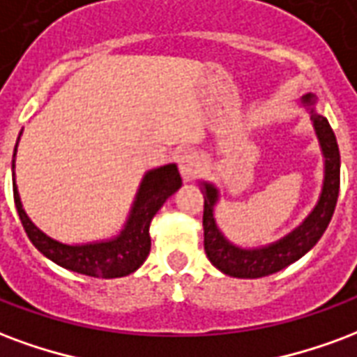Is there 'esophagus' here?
Returning a JSON list of instances; mask_svg holds the SVG:
<instances>
[{
	"label": "esophagus",
	"instance_id": "1",
	"mask_svg": "<svg viewBox=\"0 0 357 357\" xmlns=\"http://www.w3.org/2000/svg\"><path fill=\"white\" fill-rule=\"evenodd\" d=\"M178 168L179 174L183 176L185 181H189L191 178H195L197 174H199V158L195 157L192 153H181L178 157Z\"/></svg>",
	"mask_w": 357,
	"mask_h": 357
}]
</instances>
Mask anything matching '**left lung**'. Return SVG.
<instances>
[{"label": "left lung", "instance_id": "8db88e82", "mask_svg": "<svg viewBox=\"0 0 357 357\" xmlns=\"http://www.w3.org/2000/svg\"><path fill=\"white\" fill-rule=\"evenodd\" d=\"M314 102L316 100L312 94L303 96V104L310 107L314 130H316L321 153L326 158V174H324V187H321L318 204L312 213L303 221V225L274 244L257 248V250H242L238 245L231 244L215 225L213 206L218 202V189L212 183H202L204 185L202 189L204 191V215H202L204 250L208 259L212 261V265L218 266L221 273L234 276V278H261V276L278 273L287 265L301 259L326 232L329 221L333 218L337 197H339L340 155L333 130L326 117L314 112Z\"/></svg>", "mask_w": 357, "mask_h": 357}]
</instances>
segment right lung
<instances>
[{
	"label": "right lung",
	"instance_id": "obj_1",
	"mask_svg": "<svg viewBox=\"0 0 357 357\" xmlns=\"http://www.w3.org/2000/svg\"><path fill=\"white\" fill-rule=\"evenodd\" d=\"M15 155H17V145H15ZM13 168H15V160H13ZM179 187H181V178L176 165H166L157 170L147 172L142 179L128 221L121 234L105 242L83 245H68L47 236L31 223L30 218L24 212L15 181H13V195L24 231L31 240V244L45 257H49L52 263L64 266L71 273L86 274L94 278H121L144 265L151 250V238H149L151 219L160 210V206L165 204L166 199L178 191Z\"/></svg>",
	"mask_w": 357,
	"mask_h": 357
}]
</instances>
